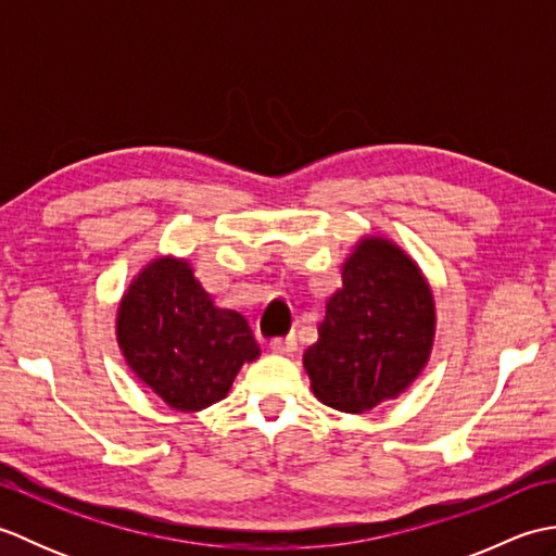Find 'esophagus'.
Wrapping results in <instances>:
<instances>
[{"instance_id": "obj_1", "label": "esophagus", "mask_w": 556, "mask_h": 556, "mask_svg": "<svg viewBox=\"0 0 556 556\" xmlns=\"http://www.w3.org/2000/svg\"><path fill=\"white\" fill-rule=\"evenodd\" d=\"M271 351L275 353H281V356H289V353H293L299 349L296 344V337L289 334V337H279V339H271Z\"/></svg>"}]
</instances>
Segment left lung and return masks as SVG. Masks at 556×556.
Instances as JSON below:
<instances>
[{"label":"left lung","mask_w":556,"mask_h":556,"mask_svg":"<svg viewBox=\"0 0 556 556\" xmlns=\"http://www.w3.org/2000/svg\"><path fill=\"white\" fill-rule=\"evenodd\" d=\"M434 332V293L420 265L392 239L361 236L303 353L313 394L344 413L396 399L428 365Z\"/></svg>","instance_id":"left-lung-1"}]
</instances>
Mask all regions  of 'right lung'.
<instances>
[{
    "mask_svg": "<svg viewBox=\"0 0 556 556\" xmlns=\"http://www.w3.org/2000/svg\"><path fill=\"white\" fill-rule=\"evenodd\" d=\"M114 329L131 372L181 413L217 404L243 365L260 358L245 317L219 308L176 255L152 257L131 279Z\"/></svg>",
    "mask_w": 556,
    "mask_h": 556,
    "instance_id": "obj_1",
    "label": "right lung"
}]
</instances>
